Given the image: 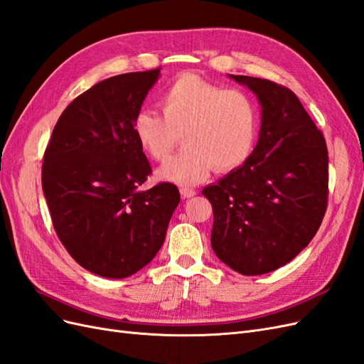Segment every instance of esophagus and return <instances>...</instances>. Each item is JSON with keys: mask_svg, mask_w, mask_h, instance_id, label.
<instances>
[{"mask_svg": "<svg viewBox=\"0 0 364 364\" xmlns=\"http://www.w3.org/2000/svg\"><path fill=\"white\" fill-rule=\"evenodd\" d=\"M181 196L183 199H191V197L196 196V191L191 188H181Z\"/></svg>", "mask_w": 364, "mask_h": 364, "instance_id": "esophagus-1", "label": "esophagus"}]
</instances>
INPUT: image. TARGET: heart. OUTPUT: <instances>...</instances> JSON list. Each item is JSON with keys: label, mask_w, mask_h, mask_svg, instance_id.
I'll return each mask as SVG.
<instances>
[{"label": "heart", "mask_w": 364, "mask_h": 364, "mask_svg": "<svg viewBox=\"0 0 364 364\" xmlns=\"http://www.w3.org/2000/svg\"><path fill=\"white\" fill-rule=\"evenodd\" d=\"M159 105L164 117L141 109L132 123L139 147L155 161L167 159L182 135L185 149L158 168L159 181L193 186L214 168H240L255 149L258 107L246 91L225 90L186 73L165 87Z\"/></svg>", "instance_id": "obj_1"}]
</instances>
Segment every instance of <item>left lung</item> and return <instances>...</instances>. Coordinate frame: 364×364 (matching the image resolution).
<instances>
[{
    "instance_id": "1",
    "label": "left lung",
    "mask_w": 364,
    "mask_h": 364,
    "mask_svg": "<svg viewBox=\"0 0 364 364\" xmlns=\"http://www.w3.org/2000/svg\"><path fill=\"white\" fill-rule=\"evenodd\" d=\"M257 95V147L240 168L202 194L213 205L211 246L232 270L257 277L310 245L326 211L328 150L299 98L266 79L229 74Z\"/></svg>"
}]
</instances>
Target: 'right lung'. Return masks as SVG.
<instances>
[{"mask_svg": "<svg viewBox=\"0 0 364 364\" xmlns=\"http://www.w3.org/2000/svg\"><path fill=\"white\" fill-rule=\"evenodd\" d=\"M161 70L98 82L70 103L43 155L42 190L65 249L86 270L121 279L159 252L181 196L151 173L132 123Z\"/></svg>", "mask_w": 364, "mask_h": 364, "instance_id": "add662e5", "label": "right lung"}]
</instances>
